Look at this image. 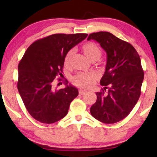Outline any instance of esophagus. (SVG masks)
Segmentation results:
<instances>
[{"label":"esophagus","mask_w":157,"mask_h":157,"mask_svg":"<svg viewBox=\"0 0 157 157\" xmlns=\"http://www.w3.org/2000/svg\"><path fill=\"white\" fill-rule=\"evenodd\" d=\"M79 94H81V95H83V94H85L86 93V91H84V90H79Z\"/></svg>","instance_id":"obj_1"}]
</instances>
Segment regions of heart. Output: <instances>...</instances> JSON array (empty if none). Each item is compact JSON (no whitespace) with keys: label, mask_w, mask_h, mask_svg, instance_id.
Returning a JSON list of instances; mask_svg holds the SVG:
<instances>
[{"label":"heart","mask_w":157,"mask_h":157,"mask_svg":"<svg viewBox=\"0 0 157 157\" xmlns=\"http://www.w3.org/2000/svg\"><path fill=\"white\" fill-rule=\"evenodd\" d=\"M83 52L84 53L88 59L91 61H96L99 59L101 55V51L98 45L93 42H87L82 46ZM73 50H71L66 53L64 59V65L68 66L70 65L71 59ZM97 78L95 73H79L73 78V83L78 87L88 88L94 83V81Z\"/></svg>","instance_id":"b5f03b06"}]
</instances>
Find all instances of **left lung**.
<instances>
[{"instance_id": "left-lung-1", "label": "left lung", "mask_w": 157, "mask_h": 157, "mask_svg": "<svg viewBox=\"0 0 157 157\" xmlns=\"http://www.w3.org/2000/svg\"><path fill=\"white\" fill-rule=\"evenodd\" d=\"M91 39L100 44L107 61L100 81L104 88L96 93L90 112L103 123H117L129 114L140 96L144 76L140 57L132 44L109 32L90 34L87 40Z\"/></svg>"}]
</instances>
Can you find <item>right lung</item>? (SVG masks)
<instances>
[{
  "label": "right lung",
  "instance_id": "obj_1",
  "mask_svg": "<svg viewBox=\"0 0 157 157\" xmlns=\"http://www.w3.org/2000/svg\"><path fill=\"white\" fill-rule=\"evenodd\" d=\"M87 36L53 34L36 40L25 51L18 66L17 87L33 119L44 124H53L68 113L71 102L78 95V91L66 83L64 89H56L55 78L63 76L66 53Z\"/></svg>",
  "mask_w": 157,
  "mask_h": 157
}]
</instances>
